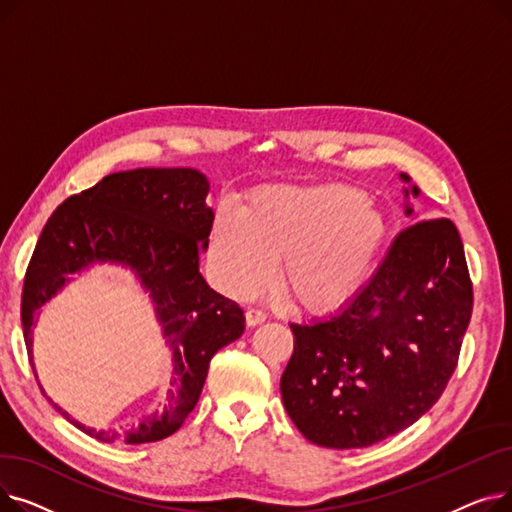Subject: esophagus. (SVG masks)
<instances>
[{
    "instance_id": "esophagus-1",
    "label": "esophagus",
    "mask_w": 512,
    "mask_h": 512,
    "mask_svg": "<svg viewBox=\"0 0 512 512\" xmlns=\"http://www.w3.org/2000/svg\"><path fill=\"white\" fill-rule=\"evenodd\" d=\"M245 317H247V326H259V324H263V321H265V313L261 311V309H255V307H249L247 309V313H245Z\"/></svg>"
}]
</instances>
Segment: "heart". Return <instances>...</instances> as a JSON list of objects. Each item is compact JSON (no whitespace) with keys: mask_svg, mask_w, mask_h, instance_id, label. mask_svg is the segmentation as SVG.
Segmentation results:
<instances>
[{"mask_svg":"<svg viewBox=\"0 0 512 512\" xmlns=\"http://www.w3.org/2000/svg\"><path fill=\"white\" fill-rule=\"evenodd\" d=\"M386 238V220L348 184H265L222 207L209 232L213 274L234 297L276 280L307 311L340 307L361 288Z\"/></svg>","mask_w":512,"mask_h":512,"instance_id":"b5f03b06","label":"heart"}]
</instances>
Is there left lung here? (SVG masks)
<instances>
[{
    "mask_svg": "<svg viewBox=\"0 0 512 512\" xmlns=\"http://www.w3.org/2000/svg\"><path fill=\"white\" fill-rule=\"evenodd\" d=\"M471 311L473 284L456 226L448 218L407 226L338 313L290 324L294 351L280 380L286 413L309 442L336 450L402 432L442 396Z\"/></svg>",
    "mask_w": 512,
    "mask_h": 512,
    "instance_id": "1",
    "label": "left lung"
}]
</instances>
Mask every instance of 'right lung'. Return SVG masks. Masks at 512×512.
<instances>
[{
	"label": "right lung",
	"mask_w": 512,
	"mask_h": 512,
	"mask_svg": "<svg viewBox=\"0 0 512 512\" xmlns=\"http://www.w3.org/2000/svg\"><path fill=\"white\" fill-rule=\"evenodd\" d=\"M207 191V178L191 168H139L105 176L56 207L26 267L20 315L31 363L37 311L68 282V274L112 261L128 265L151 290L164 336L174 348V388L164 409L132 429L126 444L157 442L180 429L201 396L211 357L245 332L238 303L209 288L199 272L213 224ZM58 411L95 440L116 438Z\"/></svg>",
	"instance_id": "right-lung-1"
}]
</instances>
